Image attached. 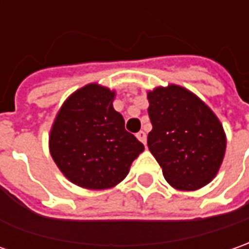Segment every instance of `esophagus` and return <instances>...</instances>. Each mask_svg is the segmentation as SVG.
I'll return each instance as SVG.
<instances>
[{"label":"esophagus","instance_id":"34e87169","mask_svg":"<svg viewBox=\"0 0 249 249\" xmlns=\"http://www.w3.org/2000/svg\"><path fill=\"white\" fill-rule=\"evenodd\" d=\"M136 138L143 143V144H146V140H147V136H146V132H143V131H140L138 132V135H136Z\"/></svg>","mask_w":249,"mask_h":249}]
</instances>
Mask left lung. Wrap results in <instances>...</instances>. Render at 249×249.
Listing matches in <instances>:
<instances>
[{
  "mask_svg": "<svg viewBox=\"0 0 249 249\" xmlns=\"http://www.w3.org/2000/svg\"><path fill=\"white\" fill-rule=\"evenodd\" d=\"M153 129L147 146L174 189L196 191L213 181L226 151V135L215 113L177 84L147 92Z\"/></svg>",
  "mask_w": 249,
  "mask_h": 249,
  "instance_id": "1",
  "label": "left lung"
}]
</instances>
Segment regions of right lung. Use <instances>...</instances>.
Returning a JSON list of instances; mask_svg holds the SVG:
<instances>
[{
	"mask_svg": "<svg viewBox=\"0 0 249 249\" xmlns=\"http://www.w3.org/2000/svg\"><path fill=\"white\" fill-rule=\"evenodd\" d=\"M116 91L89 83L62 103L49 135V150L61 173L86 189L116 187L144 146L125 131L114 110Z\"/></svg>",
	"mask_w": 249,
	"mask_h": 249,
	"instance_id": "1",
	"label": "right lung"
}]
</instances>
